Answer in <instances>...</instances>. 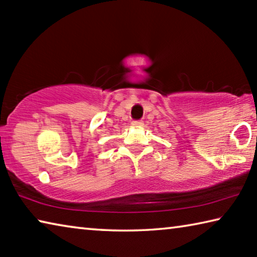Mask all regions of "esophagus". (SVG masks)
<instances>
[{
	"instance_id": "obj_1",
	"label": "esophagus",
	"mask_w": 257,
	"mask_h": 257,
	"mask_svg": "<svg viewBox=\"0 0 257 257\" xmlns=\"http://www.w3.org/2000/svg\"><path fill=\"white\" fill-rule=\"evenodd\" d=\"M132 124H133V127H142V125L144 124V122L141 120H137V121H133Z\"/></svg>"
}]
</instances>
